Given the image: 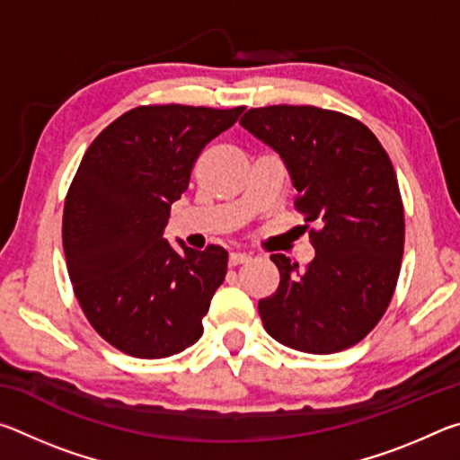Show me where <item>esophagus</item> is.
<instances>
[{
  "mask_svg": "<svg viewBox=\"0 0 460 460\" xmlns=\"http://www.w3.org/2000/svg\"><path fill=\"white\" fill-rule=\"evenodd\" d=\"M249 260H252V255H249V253L233 252V253L229 255V266L235 268V266H241V263H247Z\"/></svg>",
  "mask_w": 460,
  "mask_h": 460,
  "instance_id": "34e87169",
  "label": "esophagus"
}]
</instances>
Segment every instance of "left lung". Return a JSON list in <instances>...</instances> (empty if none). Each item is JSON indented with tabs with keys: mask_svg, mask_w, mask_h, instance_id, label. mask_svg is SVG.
I'll return each mask as SVG.
<instances>
[{
	"mask_svg": "<svg viewBox=\"0 0 460 460\" xmlns=\"http://www.w3.org/2000/svg\"><path fill=\"white\" fill-rule=\"evenodd\" d=\"M239 123L278 152L296 207L316 225L306 270L271 255L279 286L260 300L263 326L296 351L353 347L384 316L400 276L403 207L392 160L369 128L329 109L258 107Z\"/></svg>",
	"mask_w": 460,
	"mask_h": 460,
	"instance_id": "obj_1",
	"label": "left lung"
}]
</instances>
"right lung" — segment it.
Masks as SVG:
<instances>
[{
	"label": "right lung",
	"mask_w": 460,
	"mask_h": 460,
	"mask_svg": "<svg viewBox=\"0 0 460 460\" xmlns=\"http://www.w3.org/2000/svg\"><path fill=\"white\" fill-rule=\"evenodd\" d=\"M245 107H136L83 155L62 215V245L76 300L101 337L139 359L184 351L227 274V252L164 237L170 207L211 139Z\"/></svg>",
	"instance_id": "obj_1"
}]
</instances>
